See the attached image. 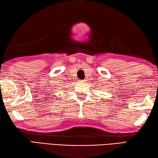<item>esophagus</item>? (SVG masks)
<instances>
[{"label":"esophagus","mask_w":158,"mask_h":158,"mask_svg":"<svg viewBox=\"0 0 158 158\" xmlns=\"http://www.w3.org/2000/svg\"><path fill=\"white\" fill-rule=\"evenodd\" d=\"M85 80H81V82H85Z\"/></svg>","instance_id":"obj_1"}]
</instances>
